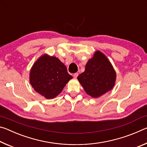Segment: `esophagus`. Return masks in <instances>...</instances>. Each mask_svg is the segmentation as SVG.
Listing matches in <instances>:
<instances>
[{
  "label": "esophagus",
  "mask_w": 147,
  "mask_h": 147,
  "mask_svg": "<svg viewBox=\"0 0 147 147\" xmlns=\"http://www.w3.org/2000/svg\"><path fill=\"white\" fill-rule=\"evenodd\" d=\"M78 76V73H74V74H73L74 78H76L77 76Z\"/></svg>",
  "instance_id": "1"
}]
</instances>
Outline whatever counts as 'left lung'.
I'll use <instances>...</instances> for the list:
<instances>
[{
  "label": "left lung",
  "instance_id": "1",
  "mask_svg": "<svg viewBox=\"0 0 147 147\" xmlns=\"http://www.w3.org/2000/svg\"><path fill=\"white\" fill-rule=\"evenodd\" d=\"M77 78L87 94L97 98L113 88L116 73L106 56L96 51Z\"/></svg>",
  "mask_w": 147,
  "mask_h": 147
}]
</instances>
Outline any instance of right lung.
<instances>
[{"label": "right lung", "mask_w": 147, "mask_h": 147, "mask_svg": "<svg viewBox=\"0 0 147 147\" xmlns=\"http://www.w3.org/2000/svg\"><path fill=\"white\" fill-rule=\"evenodd\" d=\"M73 78L66 67L56 57H40L34 64L30 74V82L34 90L46 98L56 97Z\"/></svg>", "instance_id": "1"}]
</instances>
